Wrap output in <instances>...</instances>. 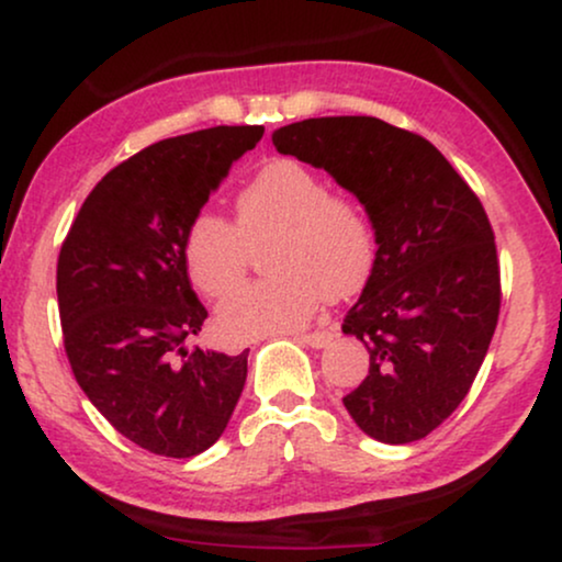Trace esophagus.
Returning <instances> with one entry per match:
<instances>
[{
    "label": "esophagus",
    "instance_id": "esophagus-1",
    "mask_svg": "<svg viewBox=\"0 0 562 562\" xmlns=\"http://www.w3.org/2000/svg\"><path fill=\"white\" fill-rule=\"evenodd\" d=\"M333 333H325V329H317V333H306V335H296L299 342L312 345V348H325V345L333 342Z\"/></svg>",
    "mask_w": 562,
    "mask_h": 562
}]
</instances>
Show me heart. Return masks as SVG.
<instances>
[{"mask_svg":"<svg viewBox=\"0 0 562 562\" xmlns=\"http://www.w3.org/2000/svg\"><path fill=\"white\" fill-rule=\"evenodd\" d=\"M271 234L272 279L235 292L217 310L220 329L237 340L304 327L325 299L358 294L379 258L363 202L329 191L314 168L276 158L235 194V222L214 212L191 220L183 258L194 286L212 299L227 296L247 274L251 248Z\"/></svg>","mask_w":562,"mask_h":562,"instance_id":"heart-1","label":"heart"}]
</instances>
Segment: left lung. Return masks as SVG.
Instances as JSON below:
<instances>
[{"mask_svg":"<svg viewBox=\"0 0 562 562\" xmlns=\"http://www.w3.org/2000/svg\"><path fill=\"white\" fill-rule=\"evenodd\" d=\"M371 212L379 258L342 333L371 366L345 409L389 445L435 432L471 391L502 310L494 227L432 143L379 117H312L273 133Z\"/></svg>","mask_w":562,"mask_h":562,"instance_id":"1","label":"left lung"}]
</instances>
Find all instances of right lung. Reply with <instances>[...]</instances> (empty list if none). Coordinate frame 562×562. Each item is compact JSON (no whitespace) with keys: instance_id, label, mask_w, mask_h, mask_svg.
Segmentation results:
<instances>
[{"instance_id":"add662e5","label":"right lung","mask_w":562,"mask_h":562,"mask_svg":"<svg viewBox=\"0 0 562 562\" xmlns=\"http://www.w3.org/2000/svg\"><path fill=\"white\" fill-rule=\"evenodd\" d=\"M263 127L168 137L114 166L81 204L58 252L56 291L74 379L143 450L191 458L225 432L248 350H187L206 319L183 237L233 160Z\"/></svg>"}]
</instances>
